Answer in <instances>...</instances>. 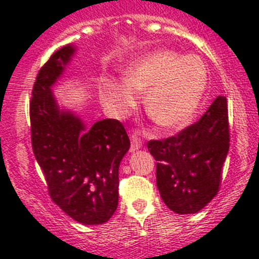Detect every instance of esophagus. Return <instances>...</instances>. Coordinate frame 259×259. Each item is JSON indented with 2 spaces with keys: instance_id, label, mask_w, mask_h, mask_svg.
<instances>
[{
  "instance_id": "1",
  "label": "esophagus",
  "mask_w": 259,
  "mask_h": 259,
  "mask_svg": "<svg viewBox=\"0 0 259 259\" xmlns=\"http://www.w3.org/2000/svg\"><path fill=\"white\" fill-rule=\"evenodd\" d=\"M143 146V141L137 135H131V152H135V150L140 149Z\"/></svg>"
}]
</instances>
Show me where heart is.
I'll use <instances>...</instances> for the list:
<instances>
[{
  "mask_svg": "<svg viewBox=\"0 0 259 259\" xmlns=\"http://www.w3.org/2000/svg\"><path fill=\"white\" fill-rule=\"evenodd\" d=\"M124 81L106 80L101 101L116 118H124L144 95L148 115L163 131H179L193 122L207 87V70L197 56L159 50L137 59Z\"/></svg>",
  "mask_w": 259,
  "mask_h": 259,
  "instance_id": "heart-1",
  "label": "heart"
}]
</instances>
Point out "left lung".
<instances>
[{"label": "left lung", "mask_w": 259, "mask_h": 259, "mask_svg": "<svg viewBox=\"0 0 259 259\" xmlns=\"http://www.w3.org/2000/svg\"><path fill=\"white\" fill-rule=\"evenodd\" d=\"M157 161V187L176 214H194L221 187L222 167L230 149L227 100L218 96L197 123L176 136L148 143Z\"/></svg>", "instance_id": "1"}]
</instances>
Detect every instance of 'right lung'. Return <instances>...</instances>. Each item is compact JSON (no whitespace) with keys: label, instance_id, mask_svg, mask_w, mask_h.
Here are the masks:
<instances>
[{"label":"right lung","instance_id":"add662e5","mask_svg":"<svg viewBox=\"0 0 259 259\" xmlns=\"http://www.w3.org/2000/svg\"><path fill=\"white\" fill-rule=\"evenodd\" d=\"M75 52L74 45L61 48L38 71L29 102L32 149L52 200L79 223L97 226L118 206L119 164L131 144L116 119L88 128L59 107L52 87Z\"/></svg>","mask_w":259,"mask_h":259}]
</instances>
